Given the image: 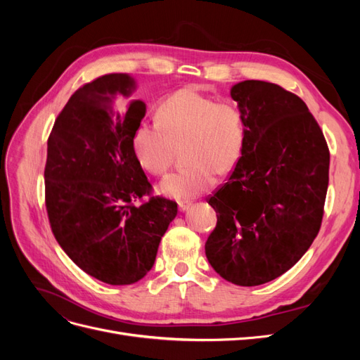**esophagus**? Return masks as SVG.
Returning <instances> with one entry per match:
<instances>
[{"instance_id":"34e87169","label":"esophagus","mask_w":360,"mask_h":360,"mask_svg":"<svg viewBox=\"0 0 360 360\" xmlns=\"http://www.w3.org/2000/svg\"><path fill=\"white\" fill-rule=\"evenodd\" d=\"M191 205H192L191 201H180V202H179V209H180L181 212H184V210H188Z\"/></svg>"}]
</instances>
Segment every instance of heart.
<instances>
[{
  "mask_svg": "<svg viewBox=\"0 0 360 360\" xmlns=\"http://www.w3.org/2000/svg\"><path fill=\"white\" fill-rule=\"evenodd\" d=\"M159 122L139 123L132 146L141 167L155 176L165 174L174 146L186 141V168L169 174L160 191L174 200L188 201L209 191L217 171L236 168L246 143V120L234 102H216L192 86L168 94L158 106Z\"/></svg>",
  "mask_w": 360,
  "mask_h": 360,
  "instance_id": "1",
  "label": "heart"
}]
</instances>
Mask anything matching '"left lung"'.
Listing matches in <instances>:
<instances>
[{
	"instance_id": "obj_1",
	"label": "left lung",
	"mask_w": 360,
	"mask_h": 360,
	"mask_svg": "<svg viewBox=\"0 0 360 360\" xmlns=\"http://www.w3.org/2000/svg\"><path fill=\"white\" fill-rule=\"evenodd\" d=\"M246 120V143L228 181L207 198L217 222L205 255L225 281L254 287L284 275L317 237L330 153L317 120L278 84L231 89Z\"/></svg>"
}]
</instances>
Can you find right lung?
I'll return each instance as SVG.
<instances>
[{
    "instance_id": "1",
    "label": "right lung",
    "mask_w": 360,
    "mask_h": 360,
    "mask_svg": "<svg viewBox=\"0 0 360 360\" xmlns=\"http://www.w3.org/2000/svg\"><path fill=\"white\" fill-rule=\"evenodd\" d=\"M132 89L129 73L81 85L48 138L45 205L52 234L76 266L110 285L135 284L148 274L177 214L176 201L151 195L134 151L146 103L115 105L117 94Z\"/></svg>"
}]
</instances>
